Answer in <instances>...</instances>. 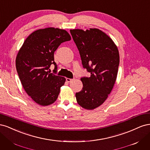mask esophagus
<instances>
[{"label":"esophagus","mask_w":150,"mask_h":150,"mask_svg":"<svg viewBox=\"0 0 150 150\" xmlns=\"http://www.w3.org/2000/svg\"><path fill=\"white\" fill-rule=\"evenodd\" d=\"M74 80V79H69V78H66V81L67 83H71V81Z\"/></svg>","instance_id":"34e87169"}]
</instances>
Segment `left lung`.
I'll use <instances>...</instances> for the list:
<instances>
[{
    "label": "left lung",
    "mask_w": 150,
    "mask_h": 150,
    "mask_svg": "<svg viewBox=\"0 0 150 150\" xmlns=\"http://www.w3.org/2000/svg\"><path fill=\"white\" fill-rule=\"evenodd\" d=\"M79 50L84 69L89 77H81L83 87L76 93L79 105L93 110L104 102L114 86L120 64L117 48L112 39L103 31L90 29L70 30Z\"/></svg>",
    "instance_id": "1"
}]
</instances>
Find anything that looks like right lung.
Segmentation results:
<instances>
[{
    "label": "right lung",
    "mask_w": 150,
    "mask_h": 150,
    "mask_svg": "<svg viewBox=\"0 0 150 150\" xmlns=\"http://www.w3.org/2000/svg\"><path fill=\"white\" fill-rule=\"evenodd\" d=\"M65 30L49 28L34 31L25 39L16 61L22 86L29 96L41 106L56 101L66 79L56 75L54 54L61 44L71 40ZM54 65L53 74L49 67Z\"/></svg>",
    "instance_id": "right-lung-1"
}]
</instances>
